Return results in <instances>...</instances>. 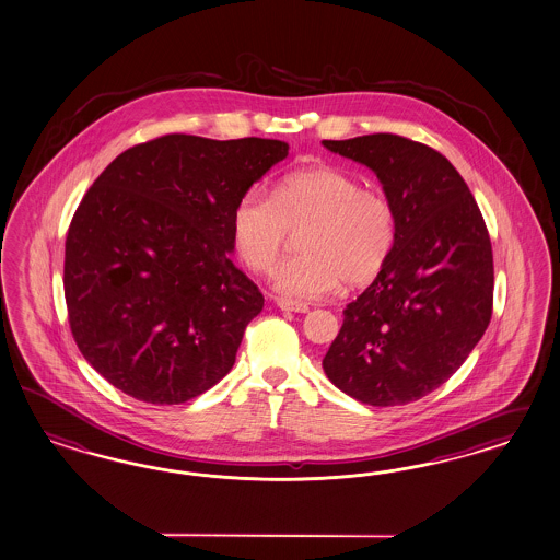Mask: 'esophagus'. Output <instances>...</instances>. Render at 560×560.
Listing matches in <instances>:
<instances>
[{"label": "esophagus", "instance_id": "1", "mask_svg": "<svg viewBox=\"0 0 560 560\" xmlns=\"http://www.w3.org/2000/svg\"><path fill=\"white\" fill-rule=\"evenodd\" d=\"M277 307L283 312H295V314H305L310 307L305 304H298V302H289V300H277Z\"/></svg>", "mask_w": 560, "mask_h": 560}]
</instances>
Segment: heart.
<instances>
[{"mask_svg":"<svg viewBox=\"0 0 560 560\" xmlns=\"http://www.w3.org/2000/svg\"><path fill=\"white\" fill-rule=\"evenodd\" d=\"M300 253L272 277L288 300L310 302L347 285L373 281L390 258L396 218L390 201L363 188L353 174L330 166L285 174L269 197L248 188L232 211V237L240 260L255 272H269L289 230L304 228Z\"/></svg>","mask_w":560,"mask_h":560,"instance_id":"obj_1","label":"heart"}]
</instances>
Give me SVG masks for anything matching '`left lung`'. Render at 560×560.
I'll return each mask as SVG.
<instances>
[{
    "instance_id": "obj_1",
    "label": "left lung",
    "mask_w": 560,
    "mask_h": 560,
    "mask_svg": "<svg viewBox=\"0 0 560 560\" xmlns=\"http://www.w3.org/2000/svg\"><path fill=\"white\" fill-rule=\"evenodd\" d=\"M323 145L372 170L396 218L390 258L345 307L324 373L363 405H407L458 372L491 323L489 232L458 170L433 148L390 133Z\"/></svg>"
}]
</instances>
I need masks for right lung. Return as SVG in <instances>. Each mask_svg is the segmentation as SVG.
I'll list each match as a JSON object with an SVG mask.
<instances>
[{
	"label": "right lung",
	"mask_w": 560,
	"mask_h": 560,
	"mask_svg": "<svg viewBox=\"0 0 560 560\" xmlns=\"http://www.w3.org/2000/svg\"><path fill=\"white\" fill-rule=\"evenodd\" d=\"M279 139L164 136L117 155L66 240L69 326L85 361L150 405H180L234 368L265 298L237 269L232 211L285 160Z\"/></svg>",
	"instance_id": "1"
}]
</instances>
